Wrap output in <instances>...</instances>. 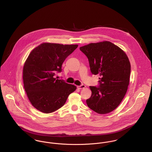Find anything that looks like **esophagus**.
<instances>
[{
    "mask_svg": "<svg viewBox=\"0 0 152 152\" xmlns=\"http://www.w3.org/2000/svg\"><path fill=\"white\" fill-rule=\"evenodd\" d=\"M86 87V86H85V85H81V86H77V88H78V89H84V88H85Z\"/></svg>",
    "mask_w": 152,
    "mask_h": 152,
    "instance_id": "esophagus-1",
    "label": "esophagus"
}]
</instances>
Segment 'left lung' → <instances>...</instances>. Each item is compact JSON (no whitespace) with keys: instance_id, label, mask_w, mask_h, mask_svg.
<instances>
[{"instance_id":"obj_1","label":"left lung","mask_w":152,"mask_h":152,"mask_svg":"<svg viewBox=\"0 0 152 152\" xmlns=\"http://www.w3.org/2000/svg\"><path fill=\"white\" fill-rule=\"evenodd\" d=\"M92 74H99V86H90L87 105L99 114L116 108L124 99L129 84L130 64L125 53L110 42L91 43L81 47Z\"/></svg>"}]
</instances>
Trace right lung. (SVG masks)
Listing matches in <instances>:
<instances>
[{
  "instance_id": "obj_1",
  "label": "right lung",
  "mask_w": 152,
  "mask_h": 152,
  "mask_svg": "<svg viewBox=\"0 0 152 152\" xmlns=\"http://www.w3.org/2000/svg\"><path fill=\"white\" fill-rule=\"evenodd\" d=\"M77 44H41L33 49L23 66L24 88L32 105L45 113L62 107L68 95L77 89L63 80H56L57 72L62 71L65 58Z\"/></svg>"
}]
</instances>
